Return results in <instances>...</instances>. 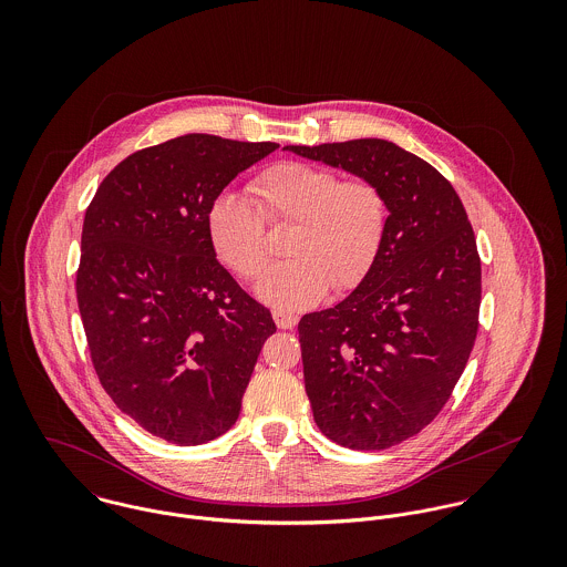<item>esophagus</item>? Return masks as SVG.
<instances>
[{
	"label": "esophagus",
	"mask_w": 567,
	"mask_h": 567,
	"mask_svg": "<svg viewBox=\"0 0 567 567\" xmlns=\"http://www.w3.org/2000/svg\"><path fill=\"white\" fill-rule=\"evenodd\" d=\"M272 319H275V323H277L279 329H292L295 324L299 323V319H297L295 315L284 312V310H275V312H272Z\"/></svg>",
	"instance_id": "obj_1"
}]
</instances>
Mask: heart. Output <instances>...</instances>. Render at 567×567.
<instances>
[{"label":"heart","instance_id":"obj_1","mask_svg":"<svg viewBox=\"0 0 567 567\" xmlns=\"http://www.w3.org/2000/svg\"><path fill=\"white\" fill-rule=\"evenodd\" d=\"M251 205L240 194H218L205 218L216 257L240 279H257L270 259L264 220L292 227L290 261L272 268L255 295L284 312L319 303L333 286L353 288L371 268L386 234L389 205L369 178H344L321 165H270L250 183Z\"/></svg>","mask_w":567,"mask_h":567}]
</instances>
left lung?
I'll use <instances>...</instances> for the list:
<instances>
[{"label": "left lung", "instance_id": "obj_1", "mask_svg": "<svg viewBox=\"0 0 567 567\" xmlns=\"http://www.w3.org/2000/svg\"><path fill=\"white\" fill-rule=\"evenodd\" d=\"M373 181L389 205L369 272L299 321L306 393L327 439L386 450L450 400L478 333L481 257L465 207L430 163L386 140L286 146Z\"/></svg>", "mask_w": 567, "mask_h": 567}]
</instances>
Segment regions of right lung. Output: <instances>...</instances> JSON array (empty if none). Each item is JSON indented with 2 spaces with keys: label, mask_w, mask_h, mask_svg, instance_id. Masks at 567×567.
I'll use <instances>...</instances> for the list:
<instances>
[{
  "label": "right lung",
  "mask_w": 567,
  "mask_h": 567,
  "mask_svg": "<svg viewBox=\"0 0 567 567\" xmlns=\"http://www.w3.org/2000/svg\"><path fill=\"white\" fill-rule=\"evenodd\" d=\"M272 142L189 133L140 151L97 187L82 223L76 295L100 384L146 432L174 445L225 434L270 312L216 259L212 200Z\"/></svg>",
  "instance_id": "1"
}]
</instances>
